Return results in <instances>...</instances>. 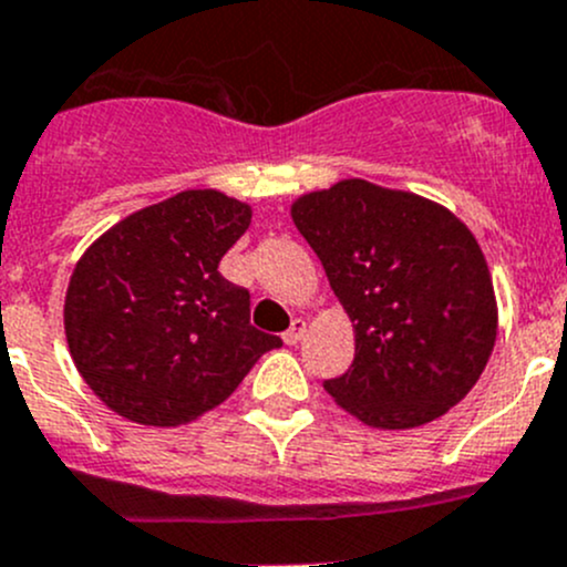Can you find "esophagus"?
<instances>
[{
	"instance_id": "esophagus-1",
	"label": "esophagus",
	"mask_w": 567,
	"mask_h": 567,
	"mask_svg": "<svg viewBox=\"0 0 567 567\" xmlns=\"http://www.w3.org/2000/svg\"><path fill=\"white\" fill-rule=\"evenodd\" d=\"M307 334V320L305 318H293V323H290V329L285 331L282 340L288 342V346H296V342H301V337Z\"/></svg>"
}]
</instances>
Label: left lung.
<instances>
[{"mask_svg":"<svg viewBox=\"0 0 567 567\" xmlns=\"http://www.w3.org/2000/svg\"><path fill=\"white\" fill-rule=\"evenodd\" d=\"M290 219L353 323V364L326 392L359 422L405 431L447 414L499 329L477 238L444 205L362 177L307 192Z\"/></svg>","mask_w":567,"mask_h":567,"instance_id":"1","label":"left lung"}]
</instances>
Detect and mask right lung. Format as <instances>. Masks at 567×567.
I'll return each instance as SVG.
<instances>
[{
  "instance_id": "add662e5",
  "label": "right lung",
  "mask_w": 567,
  "mask_h": 567,
  "mask_svg": "<svg viewBox=\"0 0 567 567\" xmlns=\"http://www.w3.org/2000/svg\"><path fill=\"white\" fill-rule=\"evenodd\" d=\"M249 221V203L188 188L84 249L62 318L73 364L106 409L136 425H188L282 346L249 323V293L219 274Z\"/></svg>"
}]
</instances>
